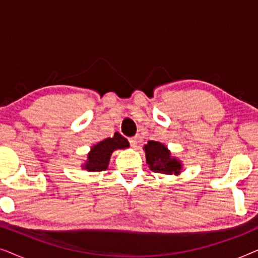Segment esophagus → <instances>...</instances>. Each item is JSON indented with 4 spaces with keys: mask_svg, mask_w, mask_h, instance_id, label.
Masks as SVG:
<instances>
[{
    "mask_svg": "<svg viewBox=\"0 0 258 258\" xmlns=\"http://www.w3.org/2000/svg\"><path fill=\"white\" fill-rule=\"evenodd\" d=\"M129 143H130V146H132L133 148H136L137 143H139V139H137L136 136H135V137H130V139H129Z\"/></svg>",
    "mask_w": 258,
    "mask_h": 258,
    "instance_id": "esophagus-1",
    "label": "esophagus"
}]
</instances>
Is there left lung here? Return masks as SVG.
Masks as SVG:
<instances>
[{
  "label": "left lung",
  "instance_id": "1",
  "mask_svg": "<svg viewBox=\"0 0 258 258\" xmlns=\"http://www.w3.org/2000/svg\"><path fill=\"white\" fill-rule=\"evenodd\" d=\"M147 163L150 170L158 174L178 175L182 170V163L177 158L171 157L168 148L156 141H149L144 146Z\"/></svg>",
  "mask_w": 258,
  "mask_h": 258
}]
</instances>
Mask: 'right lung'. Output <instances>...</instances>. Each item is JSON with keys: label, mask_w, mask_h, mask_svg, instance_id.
<instances>
[{"label": "right lung", "mask_w": 258, "mask_h": 258, "mask_svg": "<svg viewBox=\"0 0 258 258\" xmlns=\"http://www.w3.org/2000/svg\"><path fill=\"white\" fill-rule=\"evenodd\" d=\"M128 147V140L124 139L121 134L116 133L114 137H109L91 147L88 154V160L83 164V169L88 171H103L108 168L112 151L125 149Z\"/></svg>", "instance_id": "1"}]
</instances>
